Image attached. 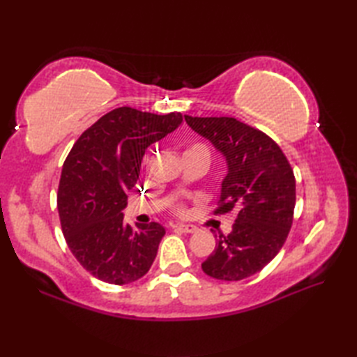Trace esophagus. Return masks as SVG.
<instances>
[{
    "instance_id": "34e87169",
    "label": "esophagus",
    "mask_w": 357,
    "mask_h": 357,
    "mask_svg": "<svg viewBox=\"0 0 357 357\" xmlns=\"http://www.w3.org/2000/svg\"><path fill=\"white\" fill-rule=\"evenodd\" d=\"M174 229H178L179 231H183V233H195L196 230H198V227L192 225V224H176V225H174Z\"/></svg>"
}]
</instances>
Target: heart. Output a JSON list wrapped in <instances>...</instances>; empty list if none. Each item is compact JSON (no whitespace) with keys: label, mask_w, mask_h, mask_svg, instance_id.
<instances>
[{"label":"heart","mask_w":357,"mask_h":357,"mask_svg":"<svg viewBox=\"0 0 357 357\" xmlns=\"http://www.w3.org/2000/svg\"><path fill=\"white\" fill-rule=\"evenodd\" d=\"M187 151H202V153H206V155H208V150L204 147V146H201V144H196V146H193V147H190L188 149Z\"/></svg>","instance_id":"1"}]
</instances>
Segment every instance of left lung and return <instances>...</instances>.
I'll return each instance as SVG.
<instances>
[{"mask_svg": "<svg viewBox=\"0 0 357 357\" xmlns=\"http://www.w3.org/2000/svg\"><path fill=\"white\" fill-rule=\"evenodd\" d=\"M185 123L225 159L216 213H236L231 231L216 239L202 270L221 280L245 279L279 253L291 229L293 170L275 141L238 119L185 115Z\"/></svg>", "mask_w": 357, "mask_h": 357, "instance_id": "1", "label": "left lung"}]
</instances>
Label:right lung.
Instances as JSON below:
<instances>
[{"mask_svg":"<svg viewBox=\"0 0 357 357\" xmlns=\"http://www.w3.org/2000/svg\"><path fill=\"white\" fill-rule=\"evenodd\" d=\"M181 124L178 112L119 107L89 127L64 161L56 199L64 238L82 267L102 282H135L155 261L165 229L158 222L132 227L123 210L147 147Z\"/></svg>","mask_w":357,"mask_h":357,"instance_id":"1","label":"right lung"}]
</instances>
